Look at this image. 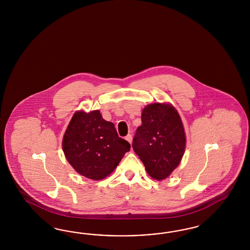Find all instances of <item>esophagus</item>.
Wrapping results in <instances>:
<instances>
[{"label":"esophagus","instance_id":"34e87169","mask_svg":"<svg viewBox=\"0 0 250 250\" xmlns=\"http://www.w3.org/2000/svg\"><path fill=\"white\" fill-rule=\"evenodd\" d=\"M125 139L128 141L130 144H132V141H133V137H132V135H127V136H125Z\"/></svg>","mask_w":250,"mask_h":250}]
</instances>
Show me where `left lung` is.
<instances>
[{
  "label": "left lung",
  "instance_id": "obj_1",
  "mask_svg": "<svg viewBox=\"0 0 250 250\" xmlns=\"http://www.w3.org/2000/svg\"><path fill=\"white\" fill-rule=\"evenodd\" d=\"M141 120L133 139V149L148 175L162 181L179 166L185 151L181 116L171 104L156 103L145 107Z\"/></svg>",
  "mask_w": 250,
  "mask_h": 250
}]
</instances>
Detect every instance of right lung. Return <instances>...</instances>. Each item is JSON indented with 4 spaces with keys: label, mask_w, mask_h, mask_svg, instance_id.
Listing matches in <instances>:
<instances>
[{
    "label": "right lung",
    "mask_w": 250,
    "mask_h": 250,
    "mask_svg": "<svg viewBox=\"0 0 250 250\" xmlns=\"http://www.w3.org/2000/svg\"><path fill=\"white\" fill-rule=\"evenodd\" d=\"M62 148L78 173L99 181L114 171L130 144L119 137L114 124L105 121L99 110L78 111L66 129Z\"/></svg>",
    "instance_id": "right-lung-1"
}]
</instances>
